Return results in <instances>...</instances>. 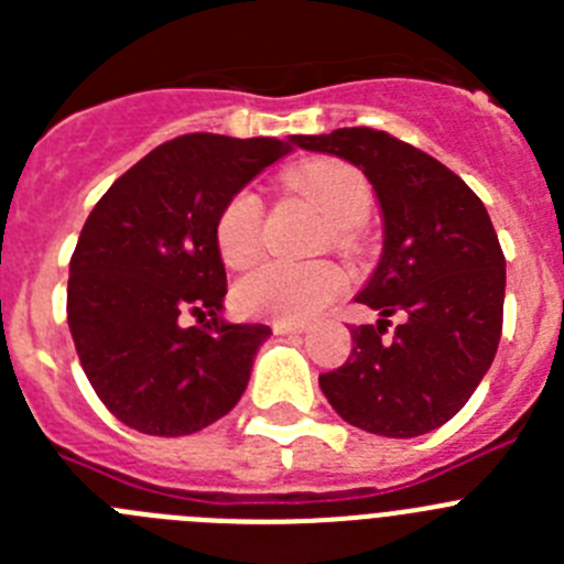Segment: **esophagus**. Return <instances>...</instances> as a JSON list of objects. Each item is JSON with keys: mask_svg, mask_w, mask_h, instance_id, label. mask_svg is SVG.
Here are the masks:
<instances>
[{"mask_svg": "<svg viewBox=\"0 0 564 564\" xmlns=\"http://www.w3.org/2000/svg\"><path fill=\"white\" fill-rule=\"evenodd\" d=\"M305 325H293V322H273V333L276 336H291V333H305Z\"/></svg>", "mask_w": 564, "mask_h": 564, "instance_id": "esophagus-1", "label": "esophagus"}]
</instances>
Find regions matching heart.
<instances>
[{"label":"heart","instance_id":"1","mask_svg":"<svg viewBox=\"0 0 564 564\" xmlns=\"http://www.w3.org/2000/svg\"><path fill=\"white\" fill-rule=\"evenodd\" d=\"M291 183L307 200L325 214L333 226L336 242L350 239V228H358L372 206V188L347 163L311 161L291 172ZM262 228V197L253 188H239L223 206L214 239L228 268L248 265L259 253ZM344 291V271L333 262H285L268 259L239 279L234 288L237 307L248 316L276 318V322H307L325 311Z\"/></svg>","mask_w":564,"mask_h":564}]
</instances>
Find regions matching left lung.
<instances>
[{"label": "left lung", "instance_id": "obj_1", "mask_svg": "<svg viewBox=\"0 0 564 564\" xmlns=\"http://www.w3.org/2000/svg\"><path fill=\"white\" fill-rule=\"evenodd\" d=\"M299 147L344 158L370 181L383 248L356 302L378 311L352 327V352L318 387L347 423L417 437L463 410L495 361L506 257L486 206L432 154L367 127L302 134ZM398 315L392 339L382 333Z\"/></svg>", "mask_w": 564, "mask_h": 564}]
</instances>
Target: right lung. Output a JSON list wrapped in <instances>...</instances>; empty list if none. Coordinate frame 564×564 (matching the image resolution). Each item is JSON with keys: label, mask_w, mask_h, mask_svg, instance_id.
Returning a JSON list of instances; mask_svg holds the SVG:
<instances>
[{"label": "right lung", "mask_w": 564, "mask_h": 564, "mask_svg": "<svg viewBox=\"0 0 564 564\" xmlns=\"http://www.w3.org/2000/svg\"><path fill=\"white\" fill-rule=\"evenodd\" d=\"M302 134H183L123 172L89 212L69 259L67 325L89 383L143 435L206 430L237 406L271 327L223 318L214 226L231 194ZM202 325L186 328L185 313Z\"/></svg>", "instance_id": "obj_1"}]
</instances>
